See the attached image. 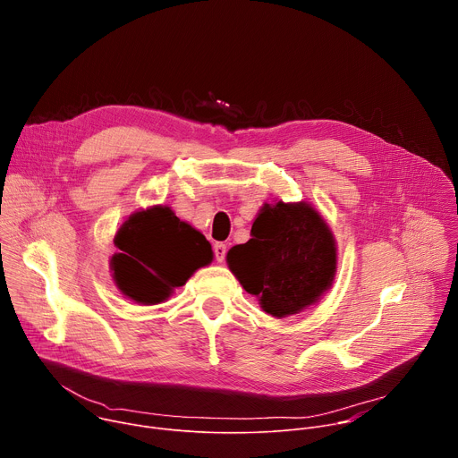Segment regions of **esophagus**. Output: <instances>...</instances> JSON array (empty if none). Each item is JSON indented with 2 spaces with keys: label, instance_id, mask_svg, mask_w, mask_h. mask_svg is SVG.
<instances>
[{
  "label": "esophagus",
  "instance_id": "esophagus-1",
  "mask_svg": "<svg viewBox=\"0 0 458 458\" xmlns=\"http://www.w3.org/2000/svg\"><path fill=\"white\" fill-rule=\"evenodd\" d=\"M214 251H216L217 263H223L225 255H226V244H225V242H216V244H214Z\"/></svg>",
  "mask_w": 458,
  "mask_h": 458
}]
</instances>
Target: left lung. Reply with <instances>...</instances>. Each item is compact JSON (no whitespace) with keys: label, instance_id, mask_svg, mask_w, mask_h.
Returning a JSON list of instances; mask_svg holds the SVG:
<instances>
[{"label":"left lung","instance_id":"1","mask_svg":"<svg viewBox=\"0 0 458 458\" xmlns=\"http://www.w3.org/2000/svg\"><path fill=\"white\" fill-rule=\"evenodd\" d=\"M250 235L228 250L226 263L263 311L277 318L301 313L332 288L337 242L310 203H265Z\"/></svg>","mask_w":458,"mask_h":458}]
</instances>
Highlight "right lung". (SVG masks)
Segmentation results:
<instances>
[{
	"label": "right lung",
	"mask_w": 458,
	"mask_h": 458,
	"mask_svg": "<svg viewBox=\"0 0 458 458\" xmlns=\"http://www.w3.org/2000/svg\"><path fill=\"white\" fill-rule=\"evenodd\" d=\"M114 244L119 250L110 259L114 284L145 306L165 302L214 259L207 237L163 205L134 212L115 232Z\"/></svg>",
	"instance_id": "right-lung-1"
}]
</instances>
